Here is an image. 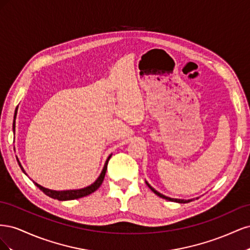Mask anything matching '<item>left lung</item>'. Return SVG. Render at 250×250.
<instances>
[{"label": "left lung", "instance_id": "obj_1", "mask_svg": "<svg viewBox=\"0 0 250 250\" xmlns=\"http://www.w3.org/2000/svg\"><path fill=\"white\" fill-rule=\"evenodd\" d=\"M147 184V186L151 188V190H152L157 196H160V197H162V198H164V199H167V200H170V201H175V202H179V203H188V202H190V201H192V199L191 200H185V199H174V198H170V197H167V196H165V195H163V194H161V193H158L157 191H155L154 188L151 187L148 183H146Z\"/></svg>", "mask_w": 250, "mask_h": 250}]
</instances>
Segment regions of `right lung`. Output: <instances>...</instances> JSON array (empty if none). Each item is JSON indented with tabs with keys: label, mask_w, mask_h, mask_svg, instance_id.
Here are the masks:
<instances>
[{
	"label": "right lung",
	"mask_w": 250,
	"mask_h": 250,
	"mask_svg": "<svg viewBox=\"0 0 250 250\" xmlns=\"http://www.w3.org/2000/svg\"><path fill=\"white\" fill-rule=\"evenodd\" d=\"M14 119H16V117H14ZM14 128H16V122H13V131H14ZM110 157H111V155L108 156L106 163H105L104 168H103V170L100 174V176L98 177V179L95 181L93 185H90L89 187H86L84 188H80V190H70V191H53V190H49V188H43L40 185H37L36 183H34V184L36 185L37 188H40L41 191H42L44 194L48 195L49 197L54 198V199H58V200L62 201V200H73V199H78V198H81V197H84V196H87L89 194L94 193L96 190H98V188H99L102 185L104 177H105V173H106V170H107V165H108V161H109ZM18 163L20 165L21 169L24 171V169H22L21 165L19 160H18Z\"/></svg>",
	"instance_id": "add662e5"
}]
</instances>
